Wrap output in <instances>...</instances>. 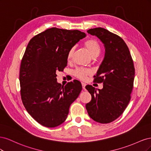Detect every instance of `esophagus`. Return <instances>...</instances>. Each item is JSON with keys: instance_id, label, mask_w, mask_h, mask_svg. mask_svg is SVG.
<instances>
[{"instance_id": "esophagus-1", "label": "esophagus", "mask_w": 151, "mask_h": 151, "mask_svg": "<svg viewBox=\"0 0 151 151\" xmlns=\"http://www.w3.org/2000/svg\"><path fill=\"white\" fill-rule=\"evenodd\" d=\"M82 86H83V89H85V86H86V84L83 83H82Z\"/></svg>"}]
</instances>
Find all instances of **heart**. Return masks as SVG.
Returning a JSON list of instances; mask_svg holds the SVG:
<instances>
[{
	"label": "heart",
	"mask_w": 151,
	"mask_h": 151,
	"mask_svg": "<svg viewBox=\"0 0 151 151\" xmlns=\"http://www.w3.org/2000/svg\"><path fill=\"white\" fill-rule=\"evenodd\" d=\"M84 45L88 52L90 53L93 58H96L101 52V47L95 39L91 38L87 40L84 43ZM75 52V47L70 48L67 53V59L68 61H70L74 55ZM74 74L77 77L81 80H85L87 76L91 74V72L88 69H84V68H77L75 71Z\"/></svg>",
	"instance_id": "b5f03b06"
}]
</instances>
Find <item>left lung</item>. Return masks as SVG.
I'll return each instance as SVG.
<instances>
[{"label":"left lung","instance_id":"1","mask_svg":"<svg viewBox=\"0 0 151 151\" xmlns=\"http://www.w3.org/2000/svg\"><path fill=\"white\" fill-rule=\"evenodd\" d=\"M87 32L100 40L105 53L94 76L95 83H103V88L86 86L92 96L86 108L93 120L108 123L119 117L129 103L135 76L134 63L129 48L120 36L102 28Z\"/></svg>","mask_w":151,"mask_h":151}]
</instances>
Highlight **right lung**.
Here are the masks:
<instances>
[{"instance_id":"right-lung-1","label":"right lung","mask_w":151,"mask_h":151,"mask_svg":"<svg viewBox=\"0 0 151 151\" xmlns=\"http://www.w3.org/2000/svg\"><path fill=\"white\" fill-rule=\"evenodd\" d=\"M86 36L79 30L52 28L35 36L26 48L19 74L21 99L27 111L43 126L55 127L64 122L79 96L80 82L62 86L56 73L67 66L69 50Z\"/></svg>"}]
</instances>
